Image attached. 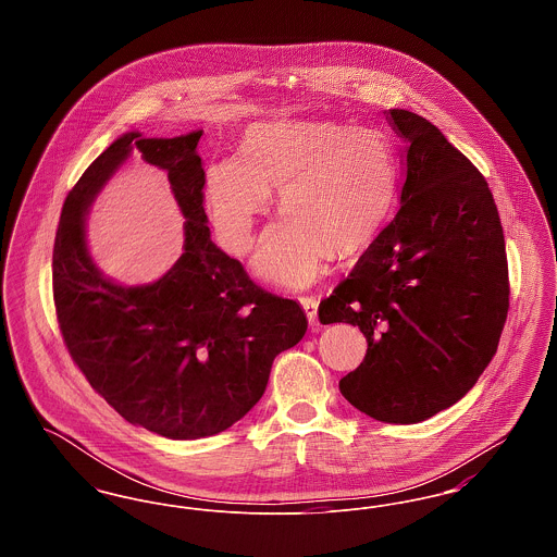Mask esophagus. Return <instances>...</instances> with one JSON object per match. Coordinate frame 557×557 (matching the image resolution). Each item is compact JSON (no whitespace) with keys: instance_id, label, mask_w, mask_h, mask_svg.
<instances>
[{"instance_id":"1","label":"esophagus","mask_w":557,"mask_h":557,"mask_svg":"<svg viewBox=\"0 0 557 557\" xmlns=\"http://www.w3.org/2000/svg\"><path fill=\"white\" fill-rule=\"evenodd\" d=\"M298 300H300V305H302V309H305V313H307V319H309L311 327L319 325L318 298H315V296H300Z\"/></svg>"}]
</instances>
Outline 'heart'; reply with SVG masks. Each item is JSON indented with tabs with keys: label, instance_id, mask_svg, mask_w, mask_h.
<instances>
[{
	"label": "heart",
	"instance_id": "heart-1",
	"mask_svg": "<svg viewBox=\"0 0 557 557\" xmlns=\"http://www.w3.org/2000/svg\"><path fill=\"white\" fill-rule=\"evenodd\" d=\"M397 182V157L384 133L280 121L250 127L242 157L212 162L205 194L225 246L246 252L271 187H280L286 216L267 230L255 267L273 282L302 286L318 275L330 248L352 252L380 234Z\"/></svg>",
	"mask_w": 557,
	"mask_h": 557
}]
</instances>
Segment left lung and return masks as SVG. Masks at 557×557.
I'll list each match as a JSON object with an SVG mask.
<instances>
[{"label":"left lung","mask_w":557,"mask_h":557,"mask_svg":"<svg viewBox=\"0 0 557 557\" xmlns=\"http://www.w3.org/2000/svg\"><path fill=\"white\" fill-rule=\"evenodd\" d=\"M405 139L400 207L319 302L359 325L343 397L377 422L416 424L463 397L497 352L509 309L504 227L486 180L424 116L386 110Z\"/></svg>","instance_id":"8db88e82"}]
</instances>
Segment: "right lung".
Masks as SVG:
<instances>
[{
	"instance_id": "1",
	"label": "right lung",
	"mask_w": 557,
	"mask_h": 557,
	"mask_svg": "<svg viewBox=\"0 0 557 557\" xmlns=\"http://www.w3.org/2000/svg\"><path fill=\"white\" fill-rule=\"evenodd\" d=\"M200 137L121 135L69 191L53 239L55 318L75 366L129 424L173 441L212 436L242 420L263 397L273 359L307 332L296 300L257 286L212 244ZM133 147L168 171L187 239L159 283L125 289L90 263L84 212Z\"/></svg>"
}]
</instances>
